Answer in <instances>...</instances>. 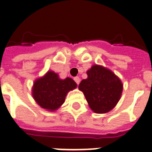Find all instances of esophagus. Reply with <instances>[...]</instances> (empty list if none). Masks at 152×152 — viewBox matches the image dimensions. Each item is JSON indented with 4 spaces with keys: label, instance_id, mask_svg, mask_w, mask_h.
Returning a JSON list of instances; mask_svg holds the SVG:
<instances>
[{
    "label": "esophagus",
    "instance_id": "34e87169",
    "mask_svg": "<svg viewBox=\"0 0 152 152\" xmlns=\"http://www.w3.org/2000/svg\"><path fill=\"white\" fill-rule=\"evenodd\" d=\"M74 80L76 81V83L77 84V85H79L80 81V79L78 76H76V77H75V78H74Z\"/></svg>",
    "mask_w": 152,
    "mask_h": 152
}]
</instances>
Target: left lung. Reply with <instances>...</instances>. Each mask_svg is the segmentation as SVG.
<instances>
[{
	"mask_svg": "<svg viewBox=\"0 0 152 152\" xmlns=\"http://www.w3.org/2000/svg\"><path fill=\"white\" fill-rule=\"evenodd\" d=\"M82 80L79 89L82 91L93 112L104 114L112 111L120 101L123 91L121 79L112 71L101 65H93Z\"/></svg>",
	"mask_w": 152,
	"mask_h": 152,
	"instance_id": "8db88e82",
	"label": "left lung"
}]
</instances>
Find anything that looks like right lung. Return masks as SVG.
<instances>
[{
	"instance_id": "right-lung-1",
	"label": "right lung",
	"mask_w": 152,
	"mask_h": 152,
	"mask_svg": "<svg viewBox=\"0 0 152 152\" xmlns=\"http://www.w3.org/2000/svg\"><path fill=\"white\" fill-rule=\"evenodd\" d=\"M76 87V83L72 78L61 79L58 73L48 71L43 76L35 80L31 94L40 107L54 112L65 102L67 93Z\"/></svg>"
}]
</instances>
